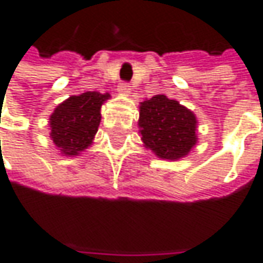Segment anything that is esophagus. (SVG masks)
<instances>
[{"instance_id":"1","label":"esophagus","mask_w":263,"mask_h":263,"mask_svg":"<svg viewBox=\"0 0 263 263\" xmlns=\"http://www.w3.org/2000/svg\"><path fill=\"white\" fill-rule=\"evenodd\" d=\"M118 92H121V93H130V83H127V82H121L120 83V86H118Z\"/></svg>"}]
</instances>
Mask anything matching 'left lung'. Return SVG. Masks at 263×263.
<instances>
[{"label":"left lung","instance_id":"8db88e82","mask_svg":"<svg viewBox=\"0 0 263 263\" xmlns=\"http://www.w3.org/2000/svg\"><path fill=\"white\" fill-rule=\"evenodd\" d=\"M196 117L165 95L140 105L139 127L143 143L162 159H178L196 145Z\"/></svg>","mask_w":263,"mask_h":263}]
</instances>
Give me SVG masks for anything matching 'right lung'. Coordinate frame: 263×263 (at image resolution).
I'll return each mask as SVG.
<instances>
[{"label": "right lung", "mask_w": 263, "mask_h": 263, "mask_svg": "<svg viewBox=\"0 0 263 263\" xmlns=\"http://www.w3.org/2000/svg\"><path fill=\"white\" fill-rule=\"evenodd\" d=\"M109 93L86 92L70 96L57 106L49 118L51 137L57 147L68 157L86 149L101 123V106Z\"/></svg>", "instance_id": "1"}]
</instances>
